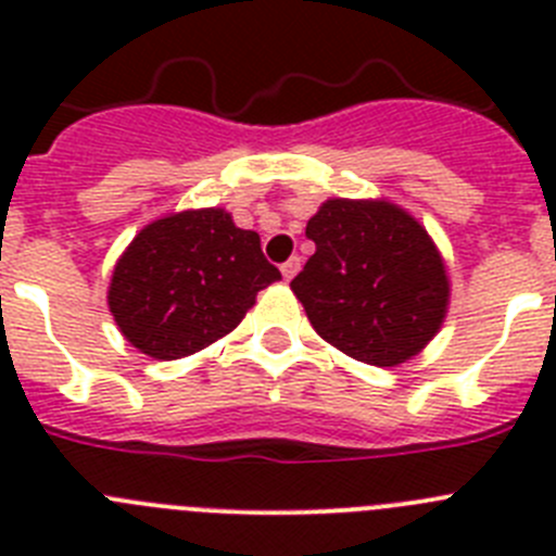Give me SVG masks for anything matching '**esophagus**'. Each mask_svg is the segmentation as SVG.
Returning a JSON list of instances; mask_svg holds the SVG:
<instances>
[{"label": "esophagus", "instance_id": "obj_1", "mask_svg": "<svg viewBox=\"0 0 556 556\" xmlns=\"http://www.w3.org/2000/svg\"><path fill=\"white\" fill-rule=\"evenodd\" d=\"M298 269H301V258H298V255H292L289 262L281 264V275L287 278V281H292L294 275H298Z\"/></svg>", "mask_w": 556, "mask_h": 556}]
</instances>
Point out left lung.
Listing matches in <instances>:
<instances>
[{
	"label": "left lung",
	"instance_id": "obj_1",
	"mask_svg": "<svg viewBox=\"0 0 556 556\" xmlns=\"http://www.w3.org/2000/svg\"><path fill=\"white\" fill-rule=\"evenodd\" d=\"M314 255L292 292L337 351L376 367L417 356L440 331L448 275L431 236L387 200L333 198L308 219Z\"/></svg>",
	"mask_w": 556,
	"mask_h": 556
}]
</instances>
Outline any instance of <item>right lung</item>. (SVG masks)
Listing matches in <instances>:
<instances>
[{
    "label": "right lung",
    "instance_id": "obj_1",
    "mask_svg": "<svg viewBox=\"0 0 556 556\" xmlns=\"http://www.w3.org/2000/svg\"><path fill=\"white\" fill-rule=\"evenodd\" d=\"M278 278L258 233L236 228L228 211H180L136 233L113 267L108 306L132 348L172 362L233 331Z\"/></svg>",
    "mask_w": 556,
    "mask_h": 556
}]
</instances>
